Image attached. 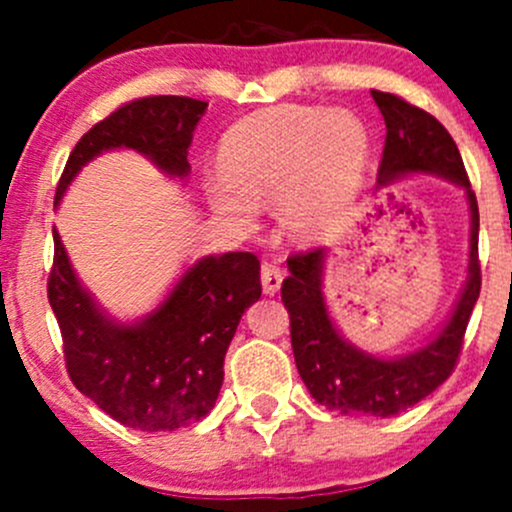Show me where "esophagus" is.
Listing matches in <instances>:
<instances>
[{"instance_id": "obj_1", "label": "esophagus", "mask_w": 512, "mask_h": 512, "mask_svg": "<svg viewBox=\"0 0 512 512\" xmlns=\"http://www.w3.org/2000/svg\"><path fill=\"white\" fill-rule=\"evenodd\" d=\"M260 280H262V292L277 294L282 287V270L275 265V262H265L260 270Z\"/></svg>"}]
</instances>
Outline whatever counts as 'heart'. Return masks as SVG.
<instances>
[{
    "label": "heart",
    "instance_id": "heart-1",
    "mask_svg": "<svg viewBox=\"0 0 512 512\" xmlns=\"http://www.w3.org/2000/svg\"><path fill=\"white\" fill-rule=\"evenodd\" d=\"M369 158V128L347 108H267L225 133L220 173L205 180V198L215 213L245 227L260 205L275 203L292 240L317 242L352 215Z\"/></svg>",
    "mask_w": 512,
    "mask_h": 512
}]
</instances>
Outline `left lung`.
<instances>
[{
    "label": "left lung",
    "mask_w": 512,
    "mask_h": 512,
    "mask_svg": "<svg viewBox=\"0 0 512 512\" xmlns=\"http://www.w3.org/2000/svg\"><path fill=\"white\" fill-rule=\"evenodd\" d=\"M386 123L379 188L409 175H433L466 193L471 215L468 277L438 332L416 349L396 356L371 354L349 342L334 324L324 297L327 247L287 260L282 302L289 312V337L297 371L312 399L342 414L389 418L411 409L451 376L463 334L480 294L478 203L451 133L421 108L384 91H371Z\"/></svg>",
    "instance_id": "left-lung-1"
}]
</instances>
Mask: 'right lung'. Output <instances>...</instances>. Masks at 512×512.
I'll return each instance as SVG.
<instances>
[{"mask_svg": "<svg viewBox=\"0 0 512 512\" xmlns=\"http://www.w3.org/2000/svg\"><path fill=\"white\" fill-rule=\"evenodd\" d=\"M205 108L195 98L148 96L113 111L71 151L54 208L84 165L121 148L141 153L168 178L185 180ZM260 294V260L252 252L205 255L185 267L151 312L123 322L84 287L54 227L49 304L64 337L66 369L81 394L128 428L175 431L213 411L227 347Z\"/></svg>", "mask_w": 512, "mask_h": 512, "instance_id": "obj_1", "label": "right lung"}]
</instances>
